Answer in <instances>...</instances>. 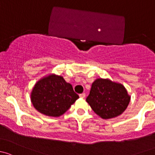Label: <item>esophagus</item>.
<instances>
[{
	"label": "esophagus",
	"mask_w": 155,
	"mask_h": 155,
	"mask_svg": "<svg viewBox=\"0 0 155 155\" xmlns=\"http://www.w3.org/2000/svg\"><path fill=\"white\" fill-rule=\"evenodd\" d=\"M79 96H80V98H85V96H86V94L85 93H81V94H80Z\"/></svg>",
	"instance_id": "34e87169"
}]
</instances>
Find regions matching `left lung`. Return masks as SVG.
<instances>
[{"label":"left lung","mask_w":155,"mask_h":155,"mask_svg":"<svg viewBox=\"0 0 155 155\" xmlns=\"http://www.w3.org/2000/svg\"><path fill=\"white\" fill-rule=\"evenodd\" d=\"M130 96L125 87L110 79L98 78L92 84L86 101L92 110L104 119L119 116L129 104Z\"/></svg>","instance_id":"obj_1"}]
</instances>
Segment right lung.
Masks as SVG:
<instances>
[{
    "mask_svg": "<svg viewBox=\"0 0 155 155\" xmlns=\"http://www.w3.org/2000/svg\"><path fill=\"white\" fill-rule=\"evenodd\" d=\"M79 98L63 76L50 74L36 83L30 94L35 109L48 116L64 114Z\"/></svg>",
    "mask_w": 155,
    "mask_h": 155,
    "instance_id": "right-lung-1",
    "label": "right lung"
}]
</instances>
